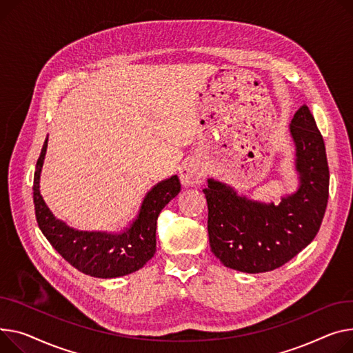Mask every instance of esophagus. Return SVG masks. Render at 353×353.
Masks as SVG:
<instances>
[{
	"instance_id": "34e87169",
	"label": "esophagus",
	"mask_w": 353,
	"mask_h": 353,
	"mask_svg": "<svg viewBox=\"0 0 353 353\" xmlns=\"http://www.w3.org/2000/svg\"><path fill=\"white\" fill-rule=\"evenodd\" d=\"M204 176V168L199 160H187L180 170V181L184 187H193L201 181Z\"/></svg>"
}]
</instances>
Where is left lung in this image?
I'll list each match as a JSON object with an SVG mask.
<instances>
[{
	"mask_svg": "<svg viewBox=\"0 0 353 353\" xmlns=\"http://www.w3.org/2000/svg\"><path fill=\"white\" fill-rule=\"evenodd\" d=\"M295 143L296 192L279 204L240 194L232 185L207 180L208 239L213 254L228 268L267 272L288 263L315 239L330 196L325 143L307 105L290 123Z\"/></svg>",
	"mask_w": 353,
	"mask_h": 353,
	"instance_id": "8db88e82",
	"label": "left lung"
}]
</instances>
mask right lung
Instances as JSON below:
<instances>
[{
    "label": "right lung",
    "instance_id": "obj_1",
    "mask_svg": "<svg viewBox=\"0 0 353 353\" xmlns=\"http://www.w3.org/2000/svg\"><path fill=\"white\" fill-rule=\"evenodd\" d=\"M45 139L34 174V204L38 225L51 245L78 271L97 278H117L142 268L156 252V224L160 211L180 193L177 176L157 183L140 204L136 219L122 232L79 231L57 219L39 190Z\"/></svg>",
    "mask_w": 353,
    "mask_h": 353
}]
</instances>
